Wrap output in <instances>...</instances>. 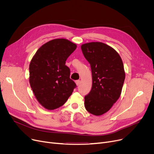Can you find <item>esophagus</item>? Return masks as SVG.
Returning <instances> with one entry per match:
<instances>
[{"label": "esophagus", "mask_w": 154, "mask_h": 154, "mask_svg": "<svg viewBox=\"0 0 154 154\" xmlns=\"http://www.w3.org/2000/svg\"><path fill=\"white\" fill-rule=\"evenodd\" d=\"M80 82H80V80H76V81H75V84H76V85H77V86H79V85L80 84Z\"/></svg>", "instance_id": "esophagus-1"}]
</instances>
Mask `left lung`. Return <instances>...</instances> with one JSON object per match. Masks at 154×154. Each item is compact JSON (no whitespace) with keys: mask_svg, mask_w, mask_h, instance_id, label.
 <instances>
[{"mask_svg":"<svg viewBox=\"0 0 154 154\" xmlns=\"http://www.w3.org/2000/svg\"><path fill=\"white\" fill-rule=\"evenodd\" d=\"M81 49L92 75V89L85 96L84 106L91 114L101 116L120 97L125 77L123 62L114 48L102 42L84 44Z\"/></svg>","mask_w":154,"mask_h":154,"instance_id":"1","label":"left lung"}]
</instances>
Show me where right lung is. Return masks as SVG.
Returning <instances> with one entry per match:
<instances>
[{"label": "right lung", "mask_w": 154, "mask_h": 154, "mask_svg": "<svg viewBox=\"0 0 154 154\" xmlns=\"http://www.w3.org/2000/svg\"><path fill=\"white\" fill-rule=\"evenodd\" d=\"M76 48L67 39H54L40 47L30 61V87L38 102L48 110L63 106L77 87L66 66Z\"/></svg>", "instance_id": "obj_1"}]
</instances>
